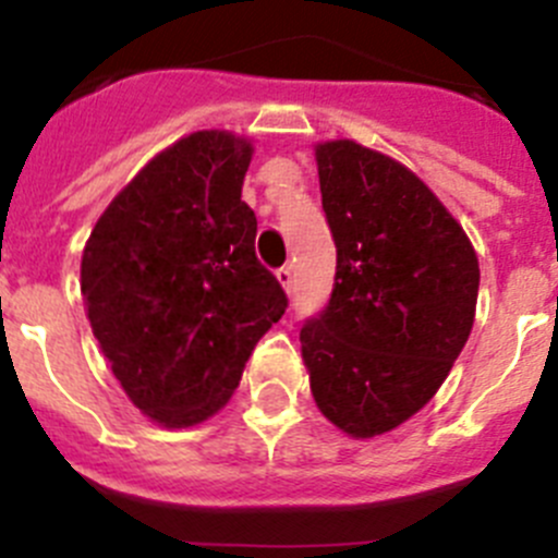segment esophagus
<instances>
[{
  "mask_svg": "<svg viewBox=\"0 0 558 558\" xmlns=\"http://www.w3.org/2000/svg\"><path fill=\"white\" fill-rule=\"evenodd\" d=\"M278 280H280V286H283V289L291 294V289H294V272H291V267H280Z\"/></svg>",
  "mask_w": 558,
  "mask_h": 558,
  "instance_id": "obj_1",
  "label": "esophagus"
}]
</instances>
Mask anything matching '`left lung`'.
<instances>
[{
	"mask_svg": "<svg viewBox=\"0 0 558 558\" xmlns=\"http://www.w3.org/2000/svg\"><path fill=\"white\" fill-rule=\"evenodd\" d=\"M316 165L336 283L300 330L303 361L322 413L374 437L449 377L471 336L478 262L444 203L390 156L336 140L316 145Z\"/></svg>",
	"mask_w": 558,
	"mask_h": 558,
	"instance_id": "1",
	"label": "left lung"
}]
</instances>
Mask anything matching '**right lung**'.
<instances>
[{"instance_id":"1","label":"right lung","mask_w":558,"mask_h":558,"mask_svg":"<svg viewBox=\"0 0 558 558\" xmlns=\"http://www.w3.org/2000/svg\"><path fill=\"white\" fill-rule=\"evenodd\" d=\"M253 145L195 132L145 165L98 217L82 253L93 336L134 404L192 426L231 399L286 291L255 258L242 201Z\"/></svg>"}]
</instances>
